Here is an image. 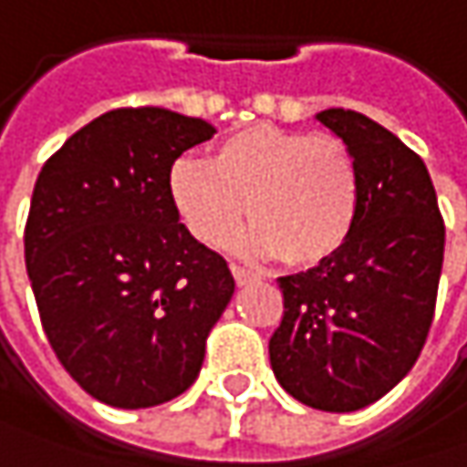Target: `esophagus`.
<instances>
[{
  "mask_svg": "<svg viewBox=\"0 0 467 467\" xmlns=\"http://www.w3.org/2000/svg\"><path fill=\"white\" fill-rule=\"evenodd\" d=\"M231 274H234V279H236L239 286H244V284H252L260 279L254 271H247V268H242V265H231Z\"/></svg>",
  "mask_w": 467,
  "mask_h": 467,
  "instance_id": "1",
  "label": "esophagus"
}]
</instances>
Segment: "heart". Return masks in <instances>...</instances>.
<instances>
[{
    "instance_id": "1",
    "label": "heart",
    "mask_w": 467,
    "mask_h": 467,
    "mask_svg": "<svg viewBox=\"0 0 467 467\" xmlns=\"http://www.w3.org/2000/svg\"><path fill=\"white\" fill-rule=\"evenodd\" d=\"M167 196L199 244H220L247 207L252 223L234 244L252 257L282 254L284 263L306 268L346 244L358 217L361 178L335 135L250 124L217 140L210 161L175 159Z\"/></svg>"
}]
</instances>
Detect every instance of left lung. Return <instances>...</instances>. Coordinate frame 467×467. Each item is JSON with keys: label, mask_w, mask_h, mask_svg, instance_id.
Here are the masks:
<instances>
[{"label": "left lung", "mask_w": 467, "mask_h": 467, "mask_svg": "<svg viewBox=\"0 0 467 467\" xmlns=\"http://www.w3.org/2000/svg\"><path fill=\"white\" fill-rule=\"evenodd\" d=\"M317 121L348 146L361 204L340 250L279 279L284 317L268 353L300 404L356 412L401 383L425 346L444 220L422 159L383 124L346 109H327Z\"/></svg>", "instance_id": "left-lung-1"}]
</instances>
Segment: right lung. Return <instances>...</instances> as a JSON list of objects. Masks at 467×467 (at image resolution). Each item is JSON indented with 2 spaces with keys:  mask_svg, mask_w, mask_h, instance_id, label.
Wrapping results in <instances>:
<instances>
[{
  "mask_svg": "<svg viewBox=\"0 0 467 467\" xmlns=\"http://www.w3.org/2000/svg\"><path fill=\"white\" fill-rule=\"evenodd\" d=\"M217 130L167 109H117L42 167L26 223V268L66 372L119 410H146L199 378L234 276L167 196L172 161Z\"/></svg>",
  "mask_w": 467,
  "mask_h": 467,
  "instance_id": "add662e5",
  "label": "right lung"
}]
</instances>
